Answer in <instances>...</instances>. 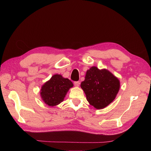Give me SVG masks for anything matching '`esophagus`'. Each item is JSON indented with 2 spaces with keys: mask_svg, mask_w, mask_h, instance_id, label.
Segmentation results:
<instances>
[{
  "mask_svg": "<svg viewBox=\"0 0 151 151\" xmlns=\"http://www.w3.org/2000/svg\"><path fill=\"white\" fill-rule=\"evenodd\" d=\"M80 84H81V82H80L79 81H76V82H74V84H75L76 87H78V86H80Z\"/></svg>",
  "mask_w": 151,
  "mask_h": 151,
  "instance_id": "1",
  "label": "esophagus"
}]
</instances>
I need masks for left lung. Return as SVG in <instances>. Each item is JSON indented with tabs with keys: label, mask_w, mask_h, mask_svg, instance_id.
Instances as JSON below:
<instances>
[{
	"label": "left lung",
	"mask_w": 151,
	"mask_h": 151,
	"mask_svg": "<svg viewBox=\"0 0 151 151\" xmlns=\"http://www.w3.org/2000/svg\"><path fill=\"white\" fill-rule=\"evenodd\" d=\"M87 101L96 109L106 107L115 99L120 88L119 79L107 69L91 67L81 83Z\"/></svg>",
	"instance_id": "1"
}]
</instances>
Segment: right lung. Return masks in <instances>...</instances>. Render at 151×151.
Listing matches in <instances>:
<instances>
[{
	"label": "right lung",
	"mask_w": 151,
	"mask_h": 151,
	"mask_svg": "<svg viewBox=\"0 0 151 151\" xmlns=\"http://www.w3.org/2000/svg\"><path fill=\"white\" fill-rule=\"evenodd\" d=\"M73 86V82L70 80L56 74L42 86L41 97L46 104L54 106L63 101L67 91Z\"/></svg>",
	"instance_id": "obj_1"
}]
</instances>
